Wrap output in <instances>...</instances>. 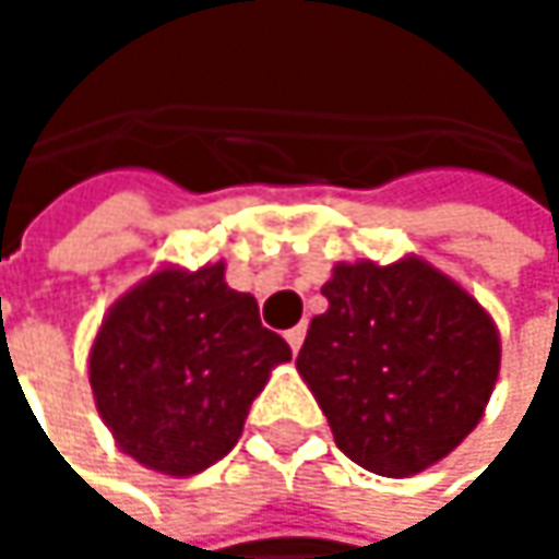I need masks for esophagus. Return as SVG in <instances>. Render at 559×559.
I'll list each match as a JSON object with an SVG mask.
<instances>
[{"instance_id": "obj_1", "label": "esophagus", "mask_w": 559, "mask_h": 559, "mask_svg": "<svg viewBox=\"0 0 559 559\" xmlns=\"http://www.w3.org/2000/svg\"><path fill=\"white\" fill-rule=\"evenodd\" d=\"M304 336H307V326H294V330H287V333H284V340H287L290 353H297V349L304 346Z\"/></svg>"}]
</instances>
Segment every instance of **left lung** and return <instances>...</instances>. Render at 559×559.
I'll list each match as a JSON object with an SVG mask.
<instances>
[{"label":"left lung","instance_id":"1","mask_svg":"<svg viewBox=\"0 0 559 559\" xmlns=\"http://www.w3.org/2000/svg\"><path fill=\"white\" fill-rule=\"evenodd\" d=\"M297 372L336 447L362 469L407 479L450 456L483 420L502 369L492 313L420 255L336 262L320 287Z\"/></svg>","mask_w":559,"mask_h":559}]
</instances>
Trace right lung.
<instances>
[{
    "label": "right lung",
    "mask_w": 559,
    "mask_h": 559,
    "mask_svg": "<svg viewBox=\"0 0 559 559\" xmlns=\"http://www.w3.org/2000/svg\"><path fill=\"white\" fill-rule=\"evenodd\" d=\"M290 346L259 304L226 284V262L158 265L106 310L90 346V389L116 447L187 479L223 460Z\"/></svg>",
    "instance_id": "obj_1"
}]
</instances>
